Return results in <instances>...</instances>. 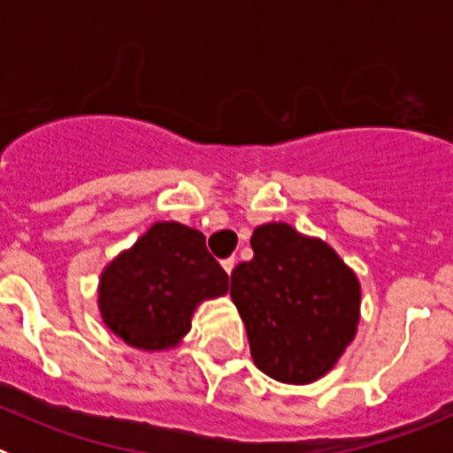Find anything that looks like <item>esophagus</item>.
I'll return each mask as SVG.
<instances>
[{
  "mask_svg": "<svg viewBox=\"0 0 453 453\" xmlns=\"http://www.w3.org/2000/svg\"><path fill=\"white\" fill-rule=\"evenodd\" d=\"M222 267H224V272H226V274H231V272H234V267H235V258H234V256H231V258H224Z\"/></svg>",
  "mask_w": 453,
  "mask_h": 453,
  "instance_id": "1",
  "label": "esophagus"
}]
</instances>
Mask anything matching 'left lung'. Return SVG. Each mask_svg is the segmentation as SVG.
<instances>
[{
    "mask_svg": "<svg viewBox=\"0 0 453 453\" xmlns=\"http://www.w3.org/2000/svg\"><path fill=\"white\" fill-rule=\"evenodd\" d=\"M254 258L231 272L256 367L281 383H313L338 363L361 319V283L324 240L286 222L256 226Z\"/></svg>",
    "mask_w": 453,
    "mask_h": 453,
    "instance_id": "1",
    "label": "left lung"
}]
</instances>
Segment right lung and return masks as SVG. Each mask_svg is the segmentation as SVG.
I'll use <instances>...</instances> for the list:
<instances>
[{
	"label": "right lung",
	"instance_id": "obj_1",
	"mask_svg": "<svg viewBox=\"0 0 453 453\" xmlns=\"http://www.w3.org/2000/svg\"><path fill=\"white\" fill-rule=\"evenodd\" d=\"M226 290L229 274L208 254L203 234L179 222H156L104 267L99 311L127 345L161 351L179 345L203 299Z\"/></svg>",
	"mask_w": 453,
	"mask_h": 453
}]
</instances>
